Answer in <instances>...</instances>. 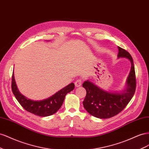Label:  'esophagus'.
<instances>
[{
	"instance_id": "obj_1",
	"label": "esophagus",
	"mask_w": 149,
	"mask_h": 149,
	"mask_svg": "<svg viewBox=\"0 0 149 149\" xmlns=\"http://www.w3.org/2000/svg\"><path fill=\"white\" fill-rule=\"evenodd\" d=\"M81 84H82V80L81 79H78L76 80L75 82V86L77 87H80V86H81Z\"/></svg>"
}]
</instances>
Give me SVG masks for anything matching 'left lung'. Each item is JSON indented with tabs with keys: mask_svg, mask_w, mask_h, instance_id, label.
Segmentation results:
<instances>
[{
	"mask_svg": "<svg viewBox=\"0 0 149 149\" xmlns=\"http://www.w3.org/2000/svg\"><path fill=\"white\" fill-rule=\"evenodd\" d=\"M118 58H127L131 63V69L126 80L125 87L120 92H109L97 86L90 80L85 81L82 86L87 94L83 101L84 107L92 116L109 118L120 113L129 104L134 95L136 79L133 59L125 50L118 47Z\"/></svg>",
	"mask_w": 149,
	"mask_h": 149,
	"instance_id": "8db88e82",
	"label": "left lung"
}]
</instances>
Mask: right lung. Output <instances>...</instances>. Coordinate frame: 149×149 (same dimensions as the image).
I'll use <instances>...</instances> for the list:
<instances>
[{
    "instance_id": "right-lung-1",
    "label": "right lung",
    "mask_w": 149,
    "mask_h": 149,
    "mask_svg": "<svg viewBox=\"0 0 149 149\" xmlns=\"http://www.w3.org/2000/svg\"><path fill=\"white\" fill-rule=\"evenodd\" d=\"M74 84L71 83L55 94L42 100H31L21 93L17 86L14 73L12 78V91L16 99L27 111L40 117L49 116L61 107L67 93L74 90Z\"/></svg>"
}]
</instances>
